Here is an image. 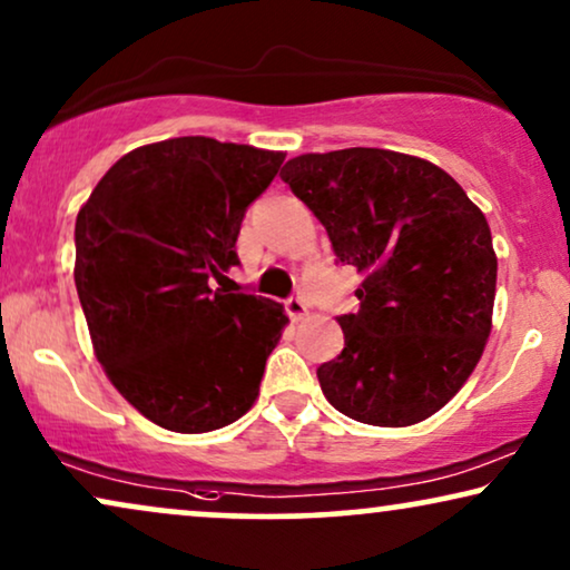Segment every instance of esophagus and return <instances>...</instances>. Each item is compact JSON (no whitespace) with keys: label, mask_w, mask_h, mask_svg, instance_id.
Listing matches in <instances>:
<instances>
[{"label":"esophagus","mask_w":570,"mask_h":570,"mask_svg":"<svg viewBox=\"0 0 570 570\" xmlns=\"http://www.w3.org/2000/svg\"><path fill=\"white\" fill-rule=\"evenodd\" d=\"M284 309H286V315L292 317V321H302V317L307 315V302L302 297H289L284 302Z\"/></svg>","instance_id":"34e87169"}]
</instances>
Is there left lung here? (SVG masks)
<instances>
[{"label": "left lung", "instance_id": "left-lung-1", "mask_svg": "<svg viewBox=\"0 0 570 570\" xmlns=\"http://www.w3.org/2000/svg\"><path fill=\"white\" fill-rule=\"evenodd\" d=\"M281 179L364 281L341 315L344 348L317 367L325 399L375 428L428 420L456 396L492 325L498 257L488 218L451 174L383 148L286 161Z\"/></svg>", "mask_w": 570, "mask_h": 570}]
</instances>
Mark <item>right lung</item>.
<instances>
[{
    "label": "right lung",
    "instance_id": "obj_1",
    "mask_svg": "<svg viewBox=\"0 0 570 570\" xmlns=\"http://www.w3.org/2000/svg\"><path fill=\"white\" fill-rule=\"evenodd\" d=\"M284 154L171 138L121 156L75 222V286L98 362L158 428L210 432L255 404L289 323L278 302L210 289L239 265L249 203Z\"/></svg>",
    "mask_w": 570,
    "mask_h": 570
}]
</instances>
